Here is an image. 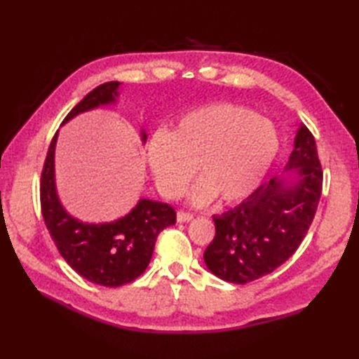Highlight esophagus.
<instances>
[{
    "mask_svg": "<svg viewBox=\"0 0 359 359\" xmlns=\"http://www.w3.org/2000/svg\"><path fill=\"white\" fill-rule=\"evenodd\" d=\"M194 216L191 212H185V211H177V222L184 224V222H191Z\"/></svg>",
    "mask_w": 359,
    "mask_h": 359,
    "instance_id": "esophagus-1",
    "label": "esophagus"
}]
</instances>
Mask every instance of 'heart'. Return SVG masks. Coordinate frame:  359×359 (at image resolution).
Wrapping results in <instances>:
<instances>
[{"instance_id": "heart-1", "label": "heart", "mask_w": 359, "mask_h": 359, "mask_svg": "<svg viewBox=\"0 0 359 359\" xmlns=\"http://www.w3.org/2000/svg\"><path fill=\"white\" fill-rule=\"evenodd\" d=\"M279 151L276 129L243 106L216 103L182 117L171 135L156 133L148 162L157 188L168 199L185 191L197 168L201 180L189 191L194 205L216 199L245 201L261 185Z\"/></svg>"}]
</instances>
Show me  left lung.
I'll list each match as a JSON object with an SVG mask.
<instances>
[{"label":"left lung","mask_w":359,"mask_h":359,"mask_svg":"<svg viewBox=\"0 0 359 359\" xmlns=\"http://www.w3.org/2000/svg\"><path fill=\"white\" fill-rule=\"evenodd\" d=\"M285 171L297 177H273L238 207L212 216L216 236L203 259L217 278L247 284L276 270L301 245L323 193L316 142L306 125L297 129Z\"/></svg>","instance_id":"8db88e82"}]
</instances>
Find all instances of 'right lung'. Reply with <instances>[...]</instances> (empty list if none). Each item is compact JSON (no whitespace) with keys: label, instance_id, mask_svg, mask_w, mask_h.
<instances>
[{"label":"right lung","instance_id":"right-lung-1","mask_svg":"<svg viewBox=\"0 0 359 359\" xmlns=\"http://www.w3.org/2000/svg\"><path fill=\"white\" fill-rule=\"evenodd\" d=\"M121 83L108 81L75 104L63 125L81 112L116 103ZM53 135L41 172L40 201L44 224L65 261L89 282L103 287L129 284L147 270L158 233L175 224V211L168 203L140 199L139 203L114 222L86 224L67 212L55 187V144ZM142 142L147 134L142 131Z\"/></svg>","mask_w":359,"mask_h":359}]
</instances>
